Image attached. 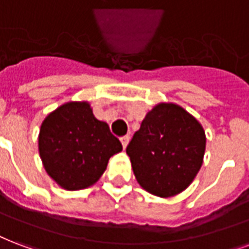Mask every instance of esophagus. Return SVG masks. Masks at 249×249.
Segmentation results:
<instances>
[{"label":"esophagus","instance_id":"34e87169","mask_svg":"<svg viewBox=\"0 0 249 249\" xmlns=\"http://www.w3.org/2000/svg\"><path fill=\"white\" fill-rule=\"evenodd\" d=\"M128 142H130V136H128V135H124V136H122V138H121V143H122L123 148H126L127 144H128Z\"/></svg>","mask_w":249,"mask_h":249}]
</instances>
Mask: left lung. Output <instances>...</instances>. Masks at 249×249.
Masks as SVG:
<instances>
[{
  "label": "left lung",
  "instance_id": "left-lung-1",
  "mask_svg": "<svg viewBox=\"0 0 249 249\" xmlns=\"http://www.w3.org/2000/svg\"><path fill=\"white\" fill-rule=\"evenodd\" d=\"M205 148L202 124L178 105L162 102L147 113L126 152L140 186L168 198L193 182Z\"/></svg>",
  "mask_w": 249,
  "mask_h": 249
}]
</instances>
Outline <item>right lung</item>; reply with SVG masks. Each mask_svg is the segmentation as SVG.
Returning a JSON list of instances; mask_svg holds the SVG:
<instances>
[{"label": "right lung", "mask_w": 249, "mask_h": 249, "mask_svg": "<svg viewBox=\"0 0 249 249\" xmlns=\"http://www.w3.org/2000/svg\"><path fill=\"white\" fill-rule=\"evenodd\" d=\"M43 167L67 190L94 185L109 159L122 151L107 123L98 121L87 101H71L44 118L38 138Z\"/></svg>", "instance_id": "1"}]
</instances>
